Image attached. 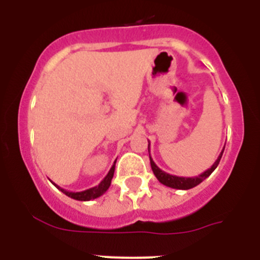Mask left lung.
Instances as JSON below:
<instances>
[{
  "label": "left lung",
  "mask_w": 260,
  "mask_h": 260,
  "mask_svg": "<svg viewBox=\"0 0 260 260\" xmlns=\"http://www.w3.org/2000/svg\"><path fill=\"white\" fill-rule=\"evenodd\" d=\"M148 152H150V143H148ZM222 152H224V150L221 151V153L219 155L217 160L213 162V165L210 168V169H207V171L203 172V173L199 174V176H197V177H178V176H173V174L167 173V172L161 171V169H160V168L155 164V161H153L150 156L151 168H152V172H153V174L156 176V178H157V180L160 181L162 185L168 186V187H172V189L189 190V189H192V187H195L197 185H199L201 182H203V181L206 180L207 177L211 176V173H212L216 168H217V165H219L220 158H221V156H222Z\"/></svg>",
  "instance_id": "obj_1"
}]
</instances>
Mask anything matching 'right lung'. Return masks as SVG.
Segmentation results:
<instances>
[{"mask_svg": "<svg viewBox=\"0 0 260 260\" xmlns=\"http://www.w3.org/2000/svg\"><path fill=\"white\" fill-rule=\"evenodd\" d=\"M114 167H116V161H114V164L112 165L110 171L108 172V174L104 177V180H103L102 182L99 183L98 186H95V187L87 189V190H84V191H78V192L68 191V190L62 189V187L57 186L56 183H53V185L56 186L58 190H61L63 194L68 195V197H70V198L75 199V201H82V202L92 201V199H96V198H99V197H102V195L104 194L108 189H109L110 182H112V178H113V174H114Z\"/></svg>", "mask_w": 260, "mask_h": 260, "instance_id": "obj_1", "label": "right lung"}]
</instances>
